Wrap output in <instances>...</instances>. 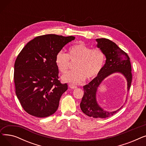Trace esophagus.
I'll list each match as a JSON object with an SVG mask.
<instances>
[{
    "label": "esophagus",
    "mask_w": 146,
    "mask_h": 146,
    "mask_svg": "<svg viewBox=\"0 0 146 146\" xmlns=\"http://www.w3.org/2000/svg\"><path fill=\"white\" fill-rule=\"evenodd\" d=\"M69 87H70L71 89H73L77 88V86H76L74 85H73V84H70V85H69Z\"/></svg>",
    "instance_id": "34e87169"
}]
</instances>
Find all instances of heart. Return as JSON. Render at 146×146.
<instances>
[{
    "mask_svg": "<svg viewBox=\"0 0 146 146\" xmlns=\"http://www.w3.org/2000/svg\"><path fill=\"white\" fill-rule=\"evenodd\" d=\"M69 59L76 62L75 70L63 75L62 80L65 82L78 84L85 79L91 80L96 77L104 67L105 55L101 50L92 49L82 42L75 44L69 48L68 55L63 51L56 54L55 63L61 73H65L67 71Z\"/></svg>",
    "mask_w": 146,
    "mask_h": 146,
    "instance_id": "1",
    "label": "heart"
}]
</instances>
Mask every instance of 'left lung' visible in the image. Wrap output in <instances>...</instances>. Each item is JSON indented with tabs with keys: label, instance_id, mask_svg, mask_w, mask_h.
I'll return each instance as SVG.
<instances>
[{
	"label": "left lung",
	"instance_id": "1",
	"mask_svg": "<svg viewBox=\"0 0 146 146\" xmlns=\"http://www.w3.org/2000/svg\"><path fill=\"white\" fill-rule=\"evenodd\" d=\"M97 47L106 57L105 63L101 72L88 85L83 86L84 95L80 106L82 112L88 117L105 118L117 113L123 106L116 111L109 112L99 106L96 100L98 88L103 80L112 74L119 73L123 75L127 82V91L132 81L131 66L127 54L112 41L106 38H97Z\"/></svg>",
	"mask_w": 146,
	"mask_h": 146
}]
</instances>
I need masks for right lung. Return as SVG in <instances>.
<instances>
[{
	"instance_id": "1",
	"label": "right lung",
	"mask_w": 146,
	"mask_h": 146,
	"mask_svg": "<svg viewBox=\"0 0 146 146\" xmlns=\"http://www.w3.org/2000/svg\"><path fill=\"white\" fill-rule=\"evenodd\" d=\"M74 39L73 36L55 34L38 36L18 54L14 65L15 93L28 113L44 118L57 110L67 85L58 80L55 58L64 45Z\"/></svg>"
}]
</instances>
